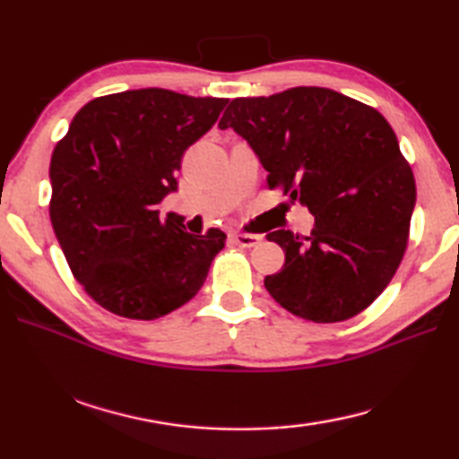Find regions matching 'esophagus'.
Listing matches in <instances>:
<instances>
[{
    "label": "esophagus",
    "instance_id": "obj_1",
    "mask_svg": "<svg viewBox=\"0 0 459 459\" xmlns=\"http://www.w3.org/2000/svg\"><path fill=\"white\" fill-rule=\"evenodd\" d=\"M232 238H235V243L238 247H245V248L257 247L261 240H263L261 235H247V232H235V235H232Z\"/></svg>",
    "mask_w": 459,
    "mask_h": 459
}]
</instances>
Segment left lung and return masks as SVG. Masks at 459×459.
Returning <instances> with one entry per match:
<instances>
[{"label": "left lung", "instance_id": "obj_1", "mask_svg": "<svg viewBox=\"0 0 459 459\" xmlns=\"http://www.w3.org/2000/svg\"><path fill=\"white\" fill-rule=\"evenodd\" d=\"M248 143L281 188L314 214V230L269 232L285 251L267 291L291 314L330 324L368 307L403 259L415 178L377 108L322 87L232 99L219 123Z\"/></svg>", "mask_w": 459, "mask_h": 459}]
</instances>
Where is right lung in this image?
Listing matches in <instances>:
<instances>
[{
    "instance_id": "1",
    "label": "right lung",
    "mask_w": 459,
    "mask_h": 459,
    "mask_svg": "<svg viewBox=\"0 0 459 459\" xmlns=\"http://www.w3.org/2000/svg\"><path fill=\"white\" fill-rule=\"evenodd\" d=\"M229 99L137 89L92 99L50 160V221L73 275L108 312L155 320L206 281L224 235H190L158 204L178 190L184 152Z\"/></svg>"
}]
</instances>
